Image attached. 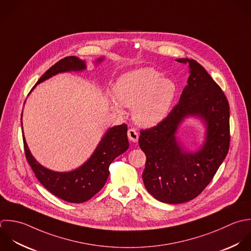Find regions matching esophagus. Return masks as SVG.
Returning <instances> with one entry per match:
<instances>
[{"mask_svg": "<svg viewBox=\"0 0 251 251\" xmlns=\"http://www.w3.org/2000/svg\"><path fill=\"white\" fill-rule=\"evenodd\" d=\"M128 138L131 142L133 143H136L139 139V135L137 133V131L135 129H129L128 130Z\"/></svg>", "mask_w": 251, "mask_h": 251, "instance_id": "obj_1", "label": "esophagus"}]
</instances>
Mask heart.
Masks as SVG:
<instances>
[{
  "mask_svg": "<svg viewBox=\"0 0 251 251\" xmlns=\"http://www.w3.org/2000/svg\"><path fill=\"white\" fill-rule=\"evenodd\" d=\"M176 84L170 78L151 67L131 70L121 75L113 87L114 98L110 99L114 110L121 112L122 105L133 106L135 122L151 127L162 121L176 96Z\"/></svg>",
  "mask_w": 251,
  "mask_h": 251,
  "instance_id": "1",
  "label": "heart"
}]
</instances>
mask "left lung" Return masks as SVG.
Returning <instances> with one entry per match:
<instances>
[{"label": "left lung", "mask_w": 251, "mask_h": 251, "mask_svg": "<svg viewBox=\"0 0 251 251\" xmlns=\"http://www.w3.org/2000/svg\"><path fill=\"white\" fill-rule=\"evenodd\" d=\"M176 60L190 68L179 103L156 126L142 130L139 138L147 156L144 185L155 200L170 204L197 198L213 179L230 146V106L224 92L195 59ZM188 116L201 118L207 127L205 143L197 152L185 151L176 137Z\"/></svg>", "instance_id": "obj_1"}]
</instances>
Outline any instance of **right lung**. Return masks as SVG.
Here are the masks:
<instances>
[{
	"instance_id": "obj_1",
	"label": "right lung",
	"mask_w": 251,
	"mask_h": 251,
	"mask_svg": "<svg viewBox=\"0 0 251 251\" xmlns=\"http://www.w3.org/2000/svg\"><path fill=\"white\" fill-rule=\"evenodd\" d=\"M102 60L103 57H100L97 59V62L99 63ZM85 69V60L77 56H66L48 69L36 85L61 72L82 71ZM22 138L26 159L39 182L50 193L71 203L85 202L98 194L108 178L110 163L129 148L127 125L114 126L108 128L91 157L84 164L70 172H55L42 166L33 157L24 135H22Z\"/></svg>"
}]
</instances>
